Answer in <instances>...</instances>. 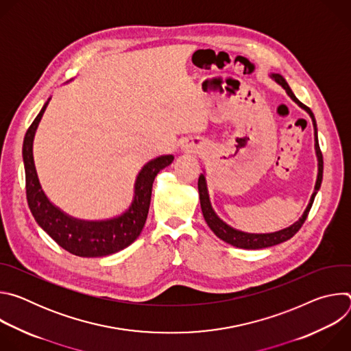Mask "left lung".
Here are the masks:
<instances>
[{"mask_svg":"<svg viewBox=\"0 0 351 351\" xmlns=\"http://www.w3.org/2000/svg\"><path fill=\"white\" fill-rule=\"evenodd\" d=\"M271 77L278 83L280 84L286 93L289 94V97L293 99V101L298 106L302 107L304 111H307V114L311 117L313 119V125H314V136H315V154H317V158H318V176H317V182H315V187H314V193L310 198V203L304 211V214L302 215V218H300L297 222H294L293 225H290L289 228H285L282 230H278V232H272V233H245V232H241V230H237L232 226H229L226 222H223L217 214L215 211L213 210V206H211V202H210V194H208V189H207V182H206V175L202 173L198 178V194H199V204H202V211H203V215H204V219L207 222V225L210 226V229L223 241L234 245V247H239V248H245V250H257V248H265V247H271V245H276L279 243H283L286 240H289L290 237H293L298 230L300 228L303 226L304 221L307 219V215L313 207V203H314V198L321 187V183H322V173H324V160H322V153L319 149V144H318V134H317V122H315V118H314V114L313 111L306 107L304 104H302L298 101V99L295 98V95L293 94L291 88L289 87L287 82L279 75V73H272Z\"/></svg>","mask_w":351,"mask_h":351,"instance_id":"8db88e82","label":"left lung"}]
</instances>
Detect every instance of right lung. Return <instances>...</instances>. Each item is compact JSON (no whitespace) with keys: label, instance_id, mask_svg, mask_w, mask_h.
Segmentation results:
<instances>
[{"label":"right lung","instance_id":"add662e5","mask_svg":"<svg viewBox=\"0 0 351 351\" xmlns=\"http://www.w3.org/2000/svg\"><path fill=\"white\" fill-rule=\"evenodd\" d=\"M49 99L51 98L47 99L23 138L22 156L29 208L38 226L71 254L87 258L115 254L140 236L152 202L154 179L161 169L172 164L173 156L157 157L141 168L134 183L133 202L122 215L104 221L73 218L49 202L41 189L34 167L33 140Z\"/></svg>","mask_w":351,"mask_h":351}]
</instances>
